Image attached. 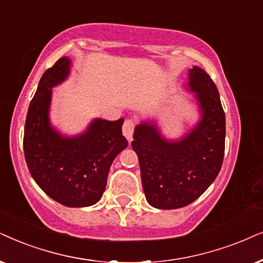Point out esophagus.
Wrapping results in <instances>:
<instances>
[{
  "label": "esophagus",
  "mask_w": 263,
  "mask_h": 263,
  "mask_svg": "<svg viewBox=\"0 0 263 263\" xmlns=\"http://www.w3.org/2000/svg\"><path fill=\"white\" fill-rule=\"evenodd\" d=\"M134 129H135V122L134 120H131V119H127L124 122V126H122V134L126 138H127V141H132V136H134Z\"/></svg>",
  "instance_id": "1"
}]
</instances>
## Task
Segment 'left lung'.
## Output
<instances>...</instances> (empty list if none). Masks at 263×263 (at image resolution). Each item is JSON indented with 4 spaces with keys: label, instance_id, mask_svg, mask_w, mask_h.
I'll return each mask as SVG.
<instances>
[{
    "label": "left lung",
    "instance_id": "obj_1",
    "mask_svg": "<svg viewBox=\"0 0 263 263\" xmlns=\"http://www.w3.org/2000/svg\"><path fill=\"white\" fill-rule=\"evenodd\" d=\"M188 78L201 114L195 127L181 139L168 141L154 122L145 121L136 126L132 141L147 201L162 210L197 200L217 177L223 161L226 116L217 87L199 66H193Z\"/></svg>",
    "mask_w": 263,
    "mask_h": 263
}]
</instances>
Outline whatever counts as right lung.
Instances as JSON below:
<instances>
[{"label":"right lung","instance_id":"obj_1","mask_svg":"<svg viewBox=\"0 0 263 263\" xmlns=\"http://www.w3.org/2000/svg\"><path fill=\"white\" fill-rule=\"evenodd\" d=\"M71 62L62 57L43 72L29 105L24 129V154L32 178L49 198L68 208L99 201L111 162L127 147L124 119H95L84 134L66 137L49 122L52 88L69 76Z\"/></svg>","mask_w":263,"mask_h":263}]
</instances>
